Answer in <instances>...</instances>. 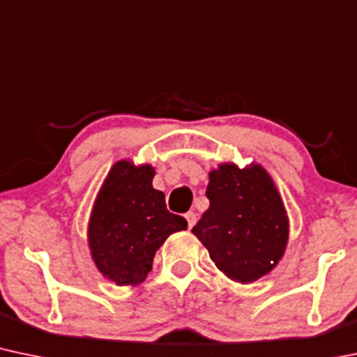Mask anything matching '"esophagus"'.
I'll return each mask as SVG.
<instances>
[{
  "label": "esophagus",
  "mask_w": 357,
  "mask_h": 357,
  "mask_svg": "<svg viewBox=\"0 0 357 357\" xmlns=\"http://www.w3.org/2000/svg\"><path fill=\"white\" fill-rule=\"evenodd\" d=\"M185 217L188 220V227H190V229H193L195 223H197V213H195V211H188Z\"/></svg>",
  "instance_id": "1"
}]
</instances>
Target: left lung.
<instances>
[{
  "mask_svg": "<svg viewBox=\"0 0 357 357\" xmlns=\"http://www.w3.org/2000/svg\"><path fill=\"white\" fill-rule=\"evenodd\" d=\"M206 198L210 206L193 234L217 268L241 283L271 271L287 248L288 218L268 172L223 164L210 172Z\"/></svg>",
  "mask_w": 357,
  "mask_h": 357,
  "instance_id": "obj_1",
  "label": "left lung"
}]
</instances>
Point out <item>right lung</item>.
<instances>
[{
    "label": "right lung",
    "mask_w": 357,
    "mask_h": 357,
    "mask_svg": "<svg viewBox=\"0 0 357 357\" xmlns=\"http://www.w3.org/2000/svg\"><path fill=\"white\" fill-rule=\"evenodd\" d=\"M154 169L120 160L109 171L89 220V248L98 269L119 287L139 284L154 254L171 234L188 229L167 210L162 191L152 188Z\"/></svg>",
    "instance_id": "add662e5"
}]
</instances>
